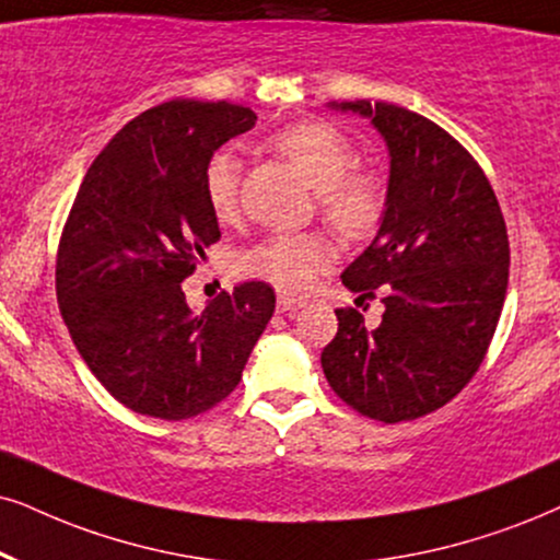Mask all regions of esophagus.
<instances>
[{
    "label": "esophagus",
    "instance_id": "esophagus-1",
    "mask_svg": "<svg viewBox=\"0 0 560 560\" xmlns=\"http://www.w3.org/2000/svg\"><path fill=\"white\" fill-rule=\"evenodd\" d=\"M304 307V300H296V296L279 294V313H294V310Z\"/></svg>",
    "mask_w": 560,
    "mask_h": 560
}]
</instances>
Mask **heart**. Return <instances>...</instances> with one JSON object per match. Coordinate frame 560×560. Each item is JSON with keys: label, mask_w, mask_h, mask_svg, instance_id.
<instances>
[{"label": "heart", "mask_w": 560, "mask_h": 560, "mask_svg": "<svg viewBox=\"0 0 560 560\" xmlns=\"http://www.w3.org/2000/svg\"><path fill=\"white\" fill-rule=\"evenodd\" d=\"M268 144L287 158L317 190L320 214L349 243L370 240L387 209V188L377 173L357 165V150L346 133L320 118H304L276 131ZM240 165L232 147H219L203 165V196L219 222L240 211ZM336 247L320 232L271 235L245 256V271L287 294H300L330 268Z\"/></svg>", "instance_id": "b5f03b06"}]
</instances>
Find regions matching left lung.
<instances>
[{"label": "left lung", "instance_id": "obj_1", "mask_svg": "<svg viewBox=\"0 0 560 560\" xmlns=\"http://www.w3.org/2000/svg\"><path fill=\"white\" fill-rule=\"evenodd\" d=\"M390 150L387 209L377 237L343 271V284L382 294L366 328L359 310H336L323 349L332 393L382 423L413 421L447 406L483 364L509 281V237L486 173L459 141L393 103L351 101Z\"/></svg>", "mask_w": 560, "mask_h": 560}]
</instances>
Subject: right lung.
Returning a JSON list of instances; mask_svg holds the SVG:
<instances>
[{"label": "right lung", "instance_id": "add662e5", "mask_svg": "<svg viewBox=\"0 0 560 560\" xmlns=\"http://www.w3.org/2000/svg\"><path fill=\"white\" fill-rule=\"evenodd\" d=\"M256 126L228 101H170L108 141L84 175L56 253V300L101 385L126 408L194 419L235 390L271 320L273 289L247 281L201 313L180 281L219 240L203 165Z\"/></svg>", "mask_w": 560, "mask_h": 560}]
</instances>
